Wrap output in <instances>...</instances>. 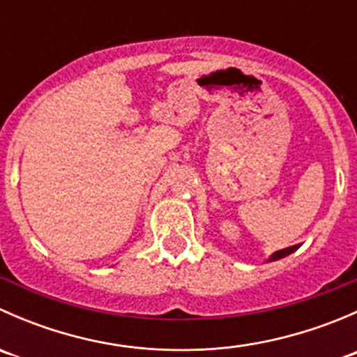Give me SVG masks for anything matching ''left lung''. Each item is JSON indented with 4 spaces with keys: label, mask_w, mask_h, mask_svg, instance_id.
I'll return each instance as SVG.
<instances>
[{
    "label": "left lung",
    "mask_w": 357,
    "mask_h": 357,
    "mask_svg": "<svg viewBox=\"0 0 357 357\" xmlns=\"http://www.w3.org/2000/svg\"><path fill=\"white\" fill-rule=\"evenodd\" d=\"M298 248V245H294V247H287V248H283V250H278V252H275V254L271 255V257H269V262L271 261H278V259H283V257H287V255H290L291 252H295Z\"/></svg>",
    "instance_id": "left-lung-1"
}]
</instances>
